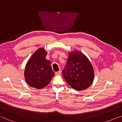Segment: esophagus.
Segmentation results:
<instances>
[{
    "mask_svg": "<svg viewBox=\"0 0 122 122\" xmlns=\"http://www.w3.org/2000/svg\"><path fill=\"white\" fill-rule=\"evenodd\" d=\"M61 71H58V72H56L55 73V74H56V75H60V74H61Z\"/></svg>",
    "mask_w": 122,
    "mask_h": 122,
    "instance_id": "esophagus-1",
    "label": "esophagus"
}]
</instances>
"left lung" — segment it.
<instances>
[{
    "mask_svg": "<svg viewBox=\"0 0 122 122\" xmlns=\"http://www.w3.org/2000/svg\"><path fill=\"white\" fill-rule=\"evenodd\" d=\"M63 76L70 86L80 91L88 88L92 84L94 71L88 58L81 51L75 50L69 53Z\"/></svg>",
    "mask_w": 122,
    "mask_h": 122,
    "instance_id": "left-lung-1",
    "label": "left lung"
}]
</instances>
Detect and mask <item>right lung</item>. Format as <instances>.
I'll use <instances>...</instances> for the list:
<instances>
[{"label":"right lung","instance_id":"1","mask_svg":"<svg viewBox=\"0 0 122 122\" xmlns=\"http://www.w3.org/2000/svg\"><path fill=\"white\" fill-rule=\"evenodd\" d=\"M46 54L44 48H39L28 61L24 76L29 86L36 89L43 88L50 82L55 75L51 62L46 59Z\"/></svg>","mask_w":122,"mask_h":122}]
</instances>
